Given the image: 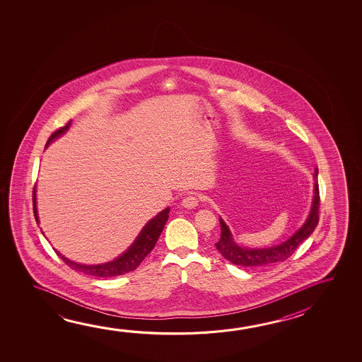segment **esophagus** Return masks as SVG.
<instances>
[{
  "mask_svg": "<svg viewBox=\"0 0 362 362\" xmlns=\"http://www.w3.org/2000/svg\"><path fill=\"white\" fill-rule=\"evenodd\" d=\"M198 203H199V197L197 196V194H188V196L184 197L183 201H182V206L184 208L192 209V208L197 207Z\"/></svg>",
  "mask_w": 362,
  "mask_h": 362,
  "instance_id": "1",
  "label": "esophagus"
}]
</instances>
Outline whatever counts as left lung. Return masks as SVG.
<instances>
[{"label":"left lung","mask_w":362,"mask_h":362,"mask_svg":"<svg viewBox=\"0 0 362 362\" xmlns=\"http://www.w3.org/2000/svg\"><path fill=\"white\" fill-rule=\"evenodd\" d=\"M318 169L314 172V197L313 204L310 208V214L305 223L298 231L288 238L284 243L265 247V249H250L241 247L233 241L230 228L227 227L225 221L219 218L221 226V238L216 243V247L222 256L231 261L232 264L238 267H261L276 264L285 261L291 257L298 246L313 233L314 228L318 225L320 221V188H318Z\"/></svg>","instance_id":"left-lung-1"}]
</instances>
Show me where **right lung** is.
<instances>
[{
    "label": "right lung",
    "instance_id": "add662e5",
    "mask_svg": "<svg viewBox=\"0 0 362 362\" xmlns=\"http://www.w3.org/2000/svg\"><path fill=\"white\" fill-rule=\"evenodd\" d=\"M69 124H71V121L66 126L54 131L52 136L49 137L47 146L53 141L54 139H57L62 134H64L69 129ZM35 192V188H34L33 203H34V216H35L36 222L39 223V217H37V211H36ZM168 218H169V207L165 208L164 211H161L160 214L155 216L154 218L148 221V223L144 226L143 230L139 233L136 240L134 241L127 251H124V254L119 256L116 260L110 261L106 264L82 265V264H78V262L66 259V256L59 254L57 250H55V252L62 260L66 262L68 267L73 269V270H76V272H79V273L88 274V275L98 276V278H110V276L122 275V274L135 270L140 265V262L148 256V252L154 249L155 243L160 236Z\"/></svg>",
    "mask_w": 362,
    "mask_h": 362
}]
</instances>
